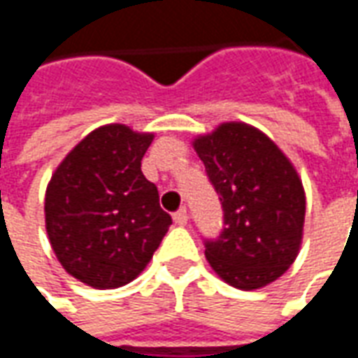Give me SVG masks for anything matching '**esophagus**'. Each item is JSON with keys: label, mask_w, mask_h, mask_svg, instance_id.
I'll return each mask as SVG.
<instances>
[{"label": "esophagus", "mask_w": 358, "mask_h": 358, "mask_svg": "<svg viewBox=\"0 0 358 358\" xmlns=\"http://www.w3.org/2000/svg\"><path fill=\"white\" fill-rule=\"evenodd\" d=\"M174 222L178 226H186L187 224V210L186 207H182L174 213Z\"/></svg>", "instance_id": "34e87169"}]
</instances>
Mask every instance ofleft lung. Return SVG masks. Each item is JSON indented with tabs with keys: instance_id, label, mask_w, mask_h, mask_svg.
Masks as SVG:
<instances>
[{
	"instance_id": "left-lung-1",
	"label": "left lung",
	"mask_w": 358,
	"mask_h": 358,
	"mask_svg": "<svg viewBox=\"0 0 358 358\" xmlns=\"http://www.w3.org/2000/svg\"><path fill=\"white\" fill-rule=\"evenodd\" d=\"M194 149L222 205V232L205 240V257L224 282L259 289L289 268L299 253L305 192L289 159L268 136L224 122Z\"/></svg>"
}]
</instances>
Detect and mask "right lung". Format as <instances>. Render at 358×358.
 <instances>
[{
  "label": "right lung",
  "instance_id": "1",
  "mask_svg": "<svg viewBox=\"0 0 358 358\" xmlns=\"http://www.w3.org/2000/svg\"><path fill=\"white\" fill-rule=\"evenodd\" d=\"M153 134L124 124L90 132L63 159L45 192V230L63 268L113 289L148 266L172 218L141 172Z\"/></svg>",
  "mask_w": 358,
  "mask_h": 358
}]
</instances>
